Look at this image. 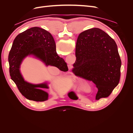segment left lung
<instances>
[{
  "instance_id": "obj_1",
  "label": "left lung",
  "mask_w": 133,
  "mask_h": 133,
  "mask_svg": "<svg viewBox=\"0 0 133 133\" xmlns=\"http://www.w3.org/2000/svg\"><path fill=\"white\" fill-rule=\"evenodd\" d=\"M75 56L73 73L95 84L96 100L109 96L118 85L122 65L114 40L99 28L87 30L78 36Z\"/></svg>"
}]
</instances>
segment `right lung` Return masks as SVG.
<instances>
[{
	"label": "right lung",
	"mask_w": 133,
	"mask_h": 133,
	"mask_svg": "<svg viewBox=\"0 0 133 133\" xmlns=\"http://www.w3.org/2000/svg\"><path fill=\"white\" fill-rule=\"evenodd\" d=\"M30 55L41 60L46 66H54L63 71L68 70L67 64L57 54L53 36L45 29L31 28L15 38L8 56L11 79L26 99L35 102L45 101L48 99V92L44 91L49 88L47 83H28L25 81L20 71L23 60Z\"/></svg>",
	"instance_id": "1"
}]
</instances>
